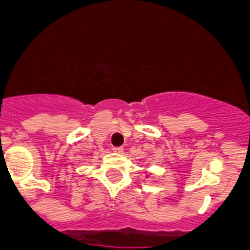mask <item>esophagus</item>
<instances>
[{
    "label": "esophagus",
    "instance_id": "esophagus-1",
    "mask_svg": "<svg viewBox=\"0 0 250 250\" xmlns=\"http://www.w3.org/2000/svg\"><path fill=\"white\" fill-rule=\"evenodd\" d=\"M112 151H113V152H116V153H122L123 152V147H113Z\"/></svg>",
    "mask_w": 250,
    "mask_h": 250
}]
</instances>
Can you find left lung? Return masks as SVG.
Returning a JSON list of instances; mask_svg holds the SVG:
<instances>
[{
    "instance_id": "8db88e82",
    "label": "left lung",
    "mask_w": 250,
    "mask_h": 250,
    "mask_svg": "<svg viewBox=\"0 0 250 250\" xmlns=\"http://www.w3.org/2000/svg\"><path fill=\"white\" fill-rule=\"evenodd\" d=\"M147 176H148V175H146V178H147Z\"/></svg>"
}]
</instances>
